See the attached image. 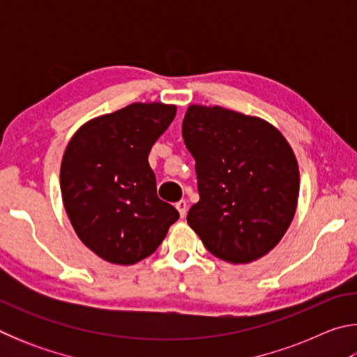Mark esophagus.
Masks as SVG:
<instances>
[{
  "label": "esophagus",
  "mask_w": 357,
  "mask_h": 357,
  "mask_svg": "<svg viewBox=\"0 0 357 357\" xmlns=\"http://www.w3.org/2000/svg\"><path fill=\"white\" fill-rule=\"evenodd\" d=\"M176 209H178V213H179V215L183 217H185V214H187V203H185V200H181V202H178L176 203Z\"/></svg>",
  "instance_id": "esophagus-1"
}]
</instances>
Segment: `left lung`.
<instances>
[{
    "label": "left lung",
    "instance_id": "8db88e82",
    "mask_svg": "<svg viewBox=\"0 0 357 357\" xmlns=\"http://www.w3.org/2000/svg\"><path fill=\"white\" fill-rule=\"evenodd\" d=\"M183 138L200 200L187 223L214 257L252 263L280 243L299 197L298 160L268 121L219 105H190Z\"/></svg>",
    "mask_w": 357,
    "mask_h": 357
}]
</instances>
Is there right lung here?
I'll return each mask as SVG.
<instances>
[{"label": "right lung", "mask_w": 357, "mask_h": 357, "mask_svg": "<svg viewBox=\"0 0 357 357\" xmlns=\"http://www.w3.org/2000/svg\"><path fill=\"white\" fill-rule=\"evenodd\" d=\"M176 105L135 102L84 123L61 162L66 213L82 243L113 264L154 253L179 213L157 197L148 155Z\"/></svg>", "instance_id": "right-lung-1"}]
</instances>
